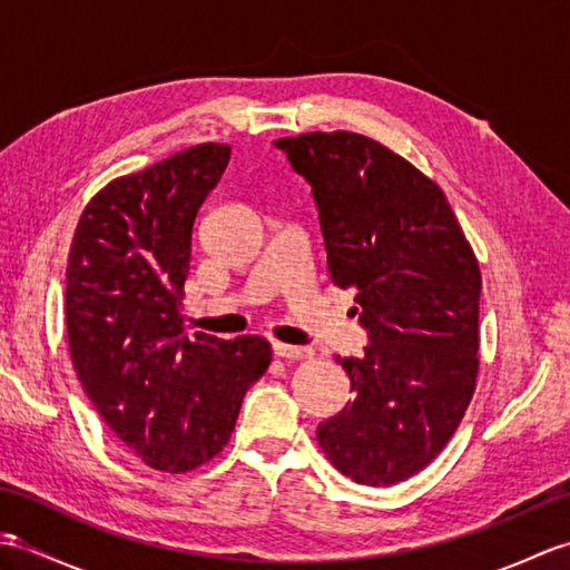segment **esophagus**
Masks as SVG:
<instances>
[{
  "label": "esophagus",
  "instance_id": "obj_1",
  "mask_svg": "<svg viewBox=\"0 0 570 570\" xmlns=\"http://www.w3.org/2000/svg\"><path fill=\"white\" fill-rule=\"evenodd\" d=\"M274 355L282 360H306L311 357L308 347H298V345H286V343H272Z\"/></svg>",
  "mask_w": 570,
  "mask_h": 570
}]
</instances>
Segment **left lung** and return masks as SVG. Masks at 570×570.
Masks as SVG:
<instances>
[{"label": "left lung", "mask_w": 570, "mask_h": 570, "mask_svg": "<svg viewBox=\"0 0 570 570\" xmlns=\"http://www.w3.org/2000/svg\"><path fill=\"white\" fill-rule=\"evenodd\" d=\"M274 147L308 180L331 278L357 292L370 337L337 357L355 399L318 443L360 485H396L443 451L475 392L478 259L443 190L380 141L311 131Z\"/></svg>", "instance_id": "left-lung-1"}]
</instances>
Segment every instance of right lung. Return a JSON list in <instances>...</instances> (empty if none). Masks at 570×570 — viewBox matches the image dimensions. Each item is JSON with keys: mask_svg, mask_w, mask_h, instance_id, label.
<instances>
[{"mask_svg": "<svg viewBox=\"0 0 570 570\" xmlns=\"http://www.w3.org/2000/svg\"><path fill=\"white\" fill-rule=\"evenodd\" d=\"M227 161V144H198L112 180L85 205L68 254L72 367L110 431L154 470L188 472L220 453L272 362L259 335L184 331L193 223Z\"/></svg>", "mask_w": 570, "mask_h": 570, "instance_id": "right-lung-1", "label": "right lung"}]
</instances>
